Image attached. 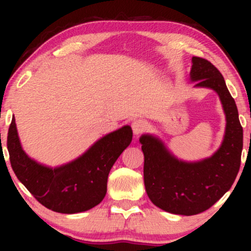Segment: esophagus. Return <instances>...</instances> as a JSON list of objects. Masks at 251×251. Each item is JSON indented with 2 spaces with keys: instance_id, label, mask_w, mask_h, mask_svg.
Instances as JSON below:
<instances>
[{
  "instance_id": "esophagus-1",
  "label": "esophagus",
  "mask_w": 251,
  "mask_h": 251,
  "mask_svg": "<svg viewBox=\"0 0 251 251\" xmlns=\"http://www.w3.org/2000/svg\"><path fill=\"white\" fill-rule=\"evenodd\" d=\"M132 129H133V133L135 135L142 134L148 129V123L144 119H135L134 122L132 123Z\"/></svg>"
}]
</instances>
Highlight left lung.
Returning <instances> with one entry per match:
<instances>
[{"label":"left lung","instance_id":"left-lung-1","mask_svg":"<svg viewBox=\"0 0 251 251\" xmlns=\"http://www.w3.org/2000/svg\"><path fill=\"white\" fill-rule=\"evenodd\" d=\"M191 80L198 87L215 89L223 103L226 129L222 146L211 158L183 163L151 135L140 138L144 152V183L154 205L176 215L201 214L231 188L241 166L243 128L237 106L221 72L203 57H192Z\"/></svg>","mask_w":251,"mask_h":251}]
</instances>
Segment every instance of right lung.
Wrapping results in <instances>:
<instances>
[{
	"label": "right lung",
	"instance_id": "obj_1",
	"mask_svg": "<svg viewBox=\"0 0 251 251\" xmlns=\"http://www.w3.org/2000/svg\"><path fill=\"white\" fill-rule=\"evenodd\" d=\"M131 140L132 128L124 126L98 140L74 162L50 169L25 153L13 118L7 148L14 174L39 203L60 214H76L94 208L103 200L109 171Z\"/></svg>",
	"mask_w": 251,
	"mask_h": 251
}]
</instances>
